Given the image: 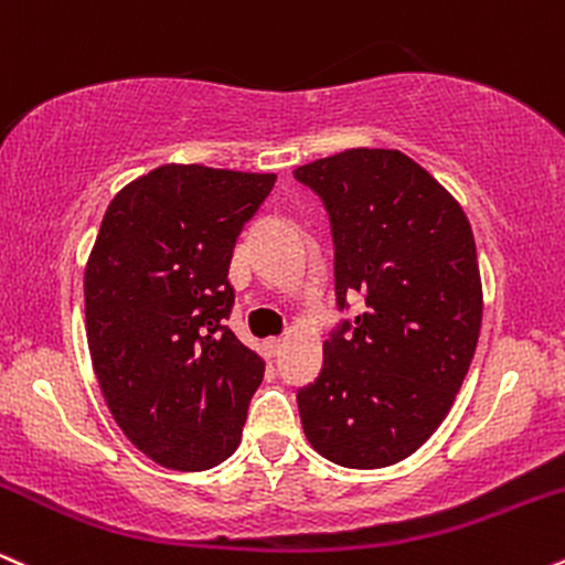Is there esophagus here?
I'll list each match as a JSON object with an SVG mask.
<instances>
[{
	"mask_svg": "<svg viewBox=\"0 0 565 565\" xmlns=\"http://www.w3.org/2000/svg\"><path fill=\"white\" fill-rule=\"evenodd\" d=\"M264 349H267L271 356H277V354H280V349H282V338H277V335L267 338V341H264Z\"/></svg>",
	"mask_w": 565,
	"mask_h": 565,
	"instance_id": "esophagus-1",
	"label": "esophagus"
}]
</instances>
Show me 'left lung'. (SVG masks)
I'll use <instances>...</instances> for the list:
<instances>
[{
	"instance_id": "1",
	"label": "left lung",
	"mask_w": 565,
	"mask_h": 565,
	"mask_svg": "<svg viewBox=\"0 0 565 565\" xmlns=\"http://www.w3.org/2000/svg\"><path fill=\"white\" fill-rule=\"evenodd\" d=\"M333 235L338 311H364L324 341L298 388L311 447L343 468H386L439 428L481 330V277L466 211L399 150L354 148L298 166Z\"/></svg>"
}]
</instances>
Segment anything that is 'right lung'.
<instances>
[{
	"mask_svg": "<svg viewBox=\"0 0 565 565\" xmlns=\"http://www.w3.org/2000/svg\"><path fill=\"white\" fill-rule=\"evenodd\" d=\"M275 174L161 166L113 198L84 271L86 341L113 417L171 470L241 444L262 356L230 330L237 235Z\"/></svg>",
	"mask_w": 565,
	"mask_h": 565,
	"instance_id": "add662e5",
	"label": "right lung"
}]
</instances>
